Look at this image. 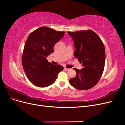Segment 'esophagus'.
<instances>
[{"instance_id":"34e87169","label":"esophagus","mask_w":125,"mask_h":125,"mask_svg":"<svg viewBox=\"0 0 125 125\" xmlns=\"http://www.w3.org/2000/svg\"><path fill=\"white\" fill-rule=\"evenodd\" d=\"M64 69H65L66 71H69L70 70V69L67 68H64Z\"/></svg>"}]
</instances>
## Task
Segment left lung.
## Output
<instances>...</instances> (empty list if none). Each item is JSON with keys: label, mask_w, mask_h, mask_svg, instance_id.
I'll return each mask as SVG.
<instances>
[{"label": "left lung", "mask_w": 125, "mask_h": 125, "mask_svg": "<svg viewBox=\"0 0 125 125\" xmlns=\"http://www.w3.org/2000/svg\"><path fill=\"white\" fill-rule=\"evenodd\" d=\"M73 40L74 56L83 68H76L77 75L69 80L70 84L81 90L95 86L103 73L105 62L104 45L100 37L92 30L68 32Z\"/></svg>", "instance_id": "obj_1"}]
</instances>
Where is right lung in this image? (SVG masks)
I'll list each match as a JSON object with an SVG mask.
<instances>
[{
    "label": "right lung",
    "mask_w": 125,
    "mask_h": 125,
    "mask_svg": "<svg viewBox=\"0 0 125 125\" xmlns=\"http://www.w3.org/2000/svg\"><path fill=\"white\" fill-rule=\"evenodd\" d=\"M65 32L42 26L30 33L24 45L22 63L29 80L36 86L46 87L54 83L58 73L63 69L46 59L54 52V46Z\"/></svg>",
    "instance_id": "1"
}]
</instances>
